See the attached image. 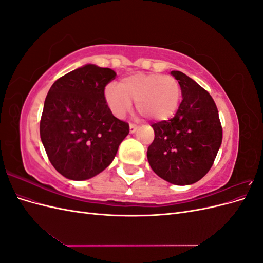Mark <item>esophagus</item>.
Segmentation results:
<instances>
[{
    "label": "esophagus",
    "mask_w": 263,
    "mask_h": 263,
    "mask_svg": "<svg viewBox=\"0 0 263 263\" xmlns=\"http://www.w3.org/2000/svg\"><path fill=\"white\" fill-rule=\"evenodd\" d=\"M137 129H138V127H137L136 125H135V124H130V125H129V132H130L132 134H134Z\"/></svg>",
    "instance_id": "esophagus-1"
}]
</instances>
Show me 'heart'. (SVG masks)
<instances>
[{"label": "heart", "mask_w": 263, "mask_h": 263, "mask_svg": "<svg viewBox=\"0 0 263 263\" xmlns=\"http://www.w3.org/2000/svg\"><path fill=\"white\" fill-rule=\"evenodd\" d=\"M181 85L176 78L157 73H137L124 78L119 85L106 86L104 97L116 117H124L132 109V100L137 110L156 122H164L178 112Z\"/></svg>", "instance_id": "b5f03b06"}]
</instances>
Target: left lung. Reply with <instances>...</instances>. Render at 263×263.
<instances>
[{
    "mask_svg": "<svg viewBox=\"0 0 263 263\" xmlns=\"http://www.w3.org/2000/svg\"><path fill=\"white\" fill-rule=\"evenodd\" d=\"M183 100L172 118L151 126L155 139L147 158L156 174L172 184L189 185L210 171L221 145L222 128L211 94L190 77L171 71Z\"/></svg>",
    "mask_w": 263,
    "mask_h": 263,
    "instance_id": "1",
    "label": "left lung"
}]
</instances>
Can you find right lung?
<instances>
[{"mask_svg": "<svg viewBox=\"0 0 263 263\" xmlns=\"http://www.w3.org/2000/svg\"><path fill=\"white\" fill-rule=\"evenodd\" d=\"M116 73L86 65L62 76L47 94L41 138L50 163L63 177L81 181L110 164L129 125L116 118L104 97Z\"/></svg>", "mask_w": 263, "mask_h": 263, "instance_id": "right-lung-1", "label": "right lung"}]
</instances>
